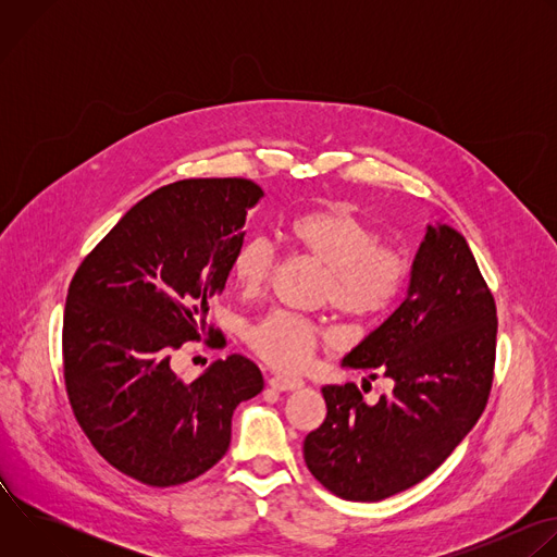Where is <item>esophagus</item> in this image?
Masks as SVG:
<instances>
[{
	"instance_id": "obj_1",
	"label": "esophagus",
	"mask_w": 557,
	"mask_h": 557,
	"mask_svg": "<svg viewBox=\"0 0 557 557\" xmlns=\"http://www.w3.org/2000/svg\"><path fill=\"white\" fill-rule=\"evenodd\" d=\"M269 385L277 392H293V389H299L304 387V381L297 379V376H286V374H275L269 379Z\"/></svg>"
}]
</instances>
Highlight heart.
Segmentation results:
<instances>
[{
    "mask_svg": "<svg viewBox=\"0 0 557 557\" xmlns=\"http://www.w3.org/2000/svg\"><path fill=\"white\" fill-rule=\"evenodd\" d=\"M288 235L301 256L324 267L317 297L350 320L366 322L385 312L406 282V256L394 247L376 245L374 228L348 205L331 202L297 215ZM275 264L273 245L256 235L235 251L231 269L237 286L256 295L271 282ZM247 339L267 363L297 370L320 342V329L288 312H269L249 329Z\"/></svg>",
    "mask_w": 557,
    "mask_h": 557,
    "instance_id": "b5f03b06",
    "label": "heart"
}]
</instances>
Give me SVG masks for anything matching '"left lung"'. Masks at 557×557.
I'll return each mask as SVG.
<instances>
[{"label": "left lung", "instance_id": "8db88e82", "mask_svg": "<svg viewBox=\"0 0 557 557\" xmlns=\"http://www.w3.org/2000/svg\"><path fill=\"white\" fill-rule=\"evenodd\" d=\"M496 304L465 237L428 224L406 299L342 368L394 381L368 406L355 383L324 385V423L304 460L329 492L379 503L421 483L481 419L494 381Z\"/></svg>", "mask_w": 557, "mask_h": 557}]
</instances>
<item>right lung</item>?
Masks as SVG:
<instances>
[{
  "mask_svg": "<svg viewBox=\"0 0 557 557\" xmlns=\"http://www.w3.org/2000/svg\"><path fill=\"white\" fill-rule=\"evenodd\" d=\"M262 189L245 178H189L136 202L76 269L63 312L72 412L95 449L151 487L183 485L228 449L237 404L262 392L243 355L194 381L172 352L207 331Z\"/></svg>",
  "mask_w": 557,
  "mask_h": 557,
  "instance_id": "right-lung-1",
  "label": "right lung"
}]
</instances>
